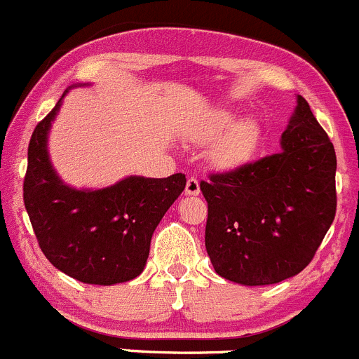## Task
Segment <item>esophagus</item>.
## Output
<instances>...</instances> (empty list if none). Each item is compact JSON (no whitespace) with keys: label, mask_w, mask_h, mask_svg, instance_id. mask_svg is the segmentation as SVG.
<instances>
[{"label":"esophagus","mask_w":359,"mask_h":359,"mask_svg":"<svg viewBox=\"0 0 359 359\" xmlns=\"http://www.w3.org/2000/svg\"><path fill=\"white\" fill-rule=\"evenodd\" d=\"M184 194H187V195H198V194H201V183H198L197 178H188L187 180Z\"/></svg>","instance_id":"1"}]
</instances>
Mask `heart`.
<instances>
[{
	"label": "heart",
	"mask_w": 359,
	"mask_h": 359,
	"mask_svg": "<svg viewBox=\"0 0 359 359\" xmlns=\"http://www.w3.org/2000/svg\"><path fill=\"white\" fill-rule=\"evenodd\" d=\"M198 143H215L209 148V161L218 169H236L246 164L262 140L257 118H239L232 109L212 111L195 133Z\"/></svg>",
	"instance_id": "heart-1"
}]
</instances>
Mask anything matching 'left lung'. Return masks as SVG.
I'll return each mask as SVG.
<instances>
[{
  "mask_svg": "<svg viewBox=\"0 0 359 359\" xmlns=\"http://www.w3.org/2000/svg\"><path fill=\"white\" fill-rule=\"evenodd\" d=\"M335 171L332 141L297 95L278 154L201 183L216 274L265 286L304 271L335 218Z\"/></svg>",
  "mask_w": 359,
  "mask_h": 359,
  "instance_id": "obj_1",
  "label": "left lung"
}]
</instances>
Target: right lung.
Here are the masks:
<instances>
[{"mask_svg":"<svg viewBox=\"0 0 359 359\" xmlns=\"http://www.w3.org/2000/svg\"><path fill=\"white\" fill-rule=\"evenodd\" d=\"M66 88L27 148L24 204L38 244L55 269L85 285L111 286L144 271L155 229L184 190V175L127 176L109 187L76 188L55 171L48 136Z\"/></svg>","mask_w":359,"mask_h":359,"instance_id":"1","label":"right lung"}]
</instances>
